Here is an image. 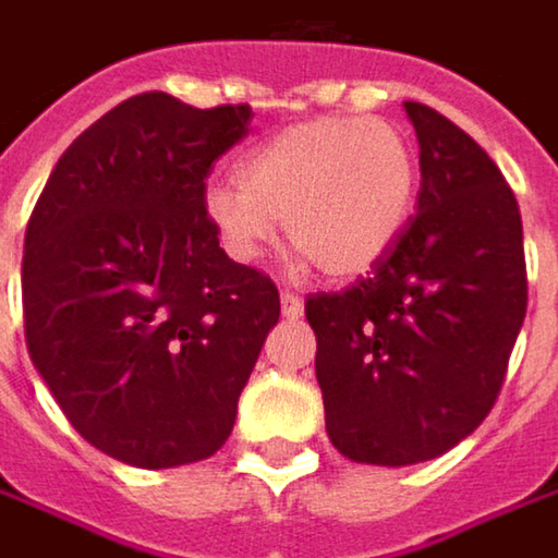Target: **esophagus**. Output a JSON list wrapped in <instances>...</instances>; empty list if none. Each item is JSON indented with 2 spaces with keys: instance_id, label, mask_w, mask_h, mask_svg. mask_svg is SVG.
<instances>
[{
  "instance_id": "34e87169",
  "label": "esophagus",
  "mask_w": 558,
  "mask_h": 558,
  "mask_svg": "<svg viewBox=\"0 0 558 558\" xmlns=\"http://www.w3.org/2000/svg\"><path fill=\"white\" fill-rule=\"evenodd\" d=\"M279 301H282V314H286L289 320H295V317H301L304 304H301V299H299V295H295V292H289V289H286V292L279 295Z\"/></svg>"
}]
</instances>
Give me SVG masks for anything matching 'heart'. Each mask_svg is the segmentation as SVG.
<instances>
[{
  "mask_svg": "<svg viewBox=\"0 0 558 558\" xmlns=\"http://www.w3.org/2000/svg\"><path fill=\"white\" fill-rule=\"evenodd\" d=\"M410 140L378 117H314L247 151L234 180L206 186L203 209L221 244L254 259L276 221L324 276H359L403 234L416 206Z\"/></svg>",
  "mask_w": 558,
  "mask_h": 558,
  "instance_id": "obj_1",
  "label": "heart"
}]
</instances>
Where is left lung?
<instances>
[{
    "instance_id": "obj_1",
    "label": "left lung",
    "mask_w": 558,
    "mask_h": 558,
    "mask_svg": "<svg viewBox=\"0 0 558 558\" xmlns=\"http://www.w3.org/2000/svg\"><path fill=\"white\" fill-rule=\"evenodd\" d=\"M403 107L418 213L368 276L304 301L327 435L342 458L378 466L438 458L489 416L527 314L511 186L448 117Z\"/></svg>"
}]
</instances>
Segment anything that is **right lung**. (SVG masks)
I'll return each mask as SVG.
<instances>
[{
  "label": "right lung",
  "instance_id": "add662e5",
  "mask_svg": "<svg viewBox=\"0 0 558 558\" xmlns=\"http://www.w3.org/2000/svg\"><path fill=\"white\" fill-rule=\"evenodd\" d=\"M251 104H117L47 180L21 259L24 339L72 428L161 470L216 454L279 320V289L219 247L203 196Z\"/></svg>",
  "mask_w": 558,
  "mask_h": 558
}]
</instances>
